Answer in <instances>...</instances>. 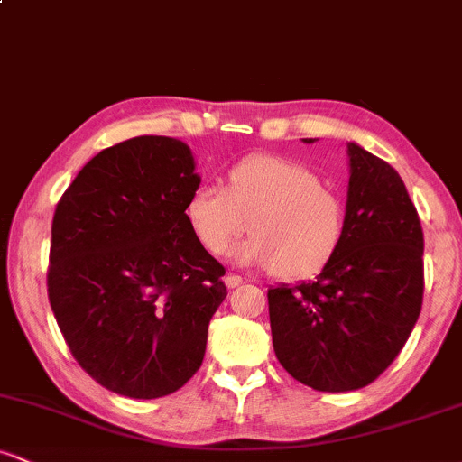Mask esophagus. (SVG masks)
<instances>
[{
	"label": "esophagus",
	"instance_id": "34e87169",
	"mask_svg": "<svg viewBox=\"0 0 462 462\" xmlns=\"http://www.w3.org/2000/svg\"><path fill=\"white\" fill-rule=\"evenodd\" d=\"M224 280H226V286H227V289H235V286H238V284L243 282L241 275H236V273H227Z\"/></svg>",
	"mask_w": 462,
	"mask_h": 462
}]
</instances>
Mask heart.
Here are the masks:
<instances>
[{"instance_id":"obj_1","label":"heart","mask_w":462,"mask_h":462,"mask_svg":"<svg viewBox=\"0 0 462 462\" xmlns=\"http://www.w3.org/2000/svg\"><path fill=\"white\" fill-rule=\"evenodd\" d=\"M201 247L221 256L247 230L254 236L232 249V261L272 267L300 280L321 272L346 235V206L304 164L256 153L227 169L226 189L201 182L184 206Z\"/></svg>"}]
</instances>
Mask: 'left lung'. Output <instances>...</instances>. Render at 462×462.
Instances as JSON below:
<instances>
[{"label": "left lung", "instance_id": "left-lung-1", "mask_svg": "<svg viewBox=\"0 0 462 462\" xmlns=\"http://www.w3.org/2000/svg\"><path fill=\"white\" fill-rule=\"evenodd\" d=\"M347 156L341 247L312 282L267 293L280 365L328 393L374 383L402 352L423 301V230L400 173L356 143Z\"/></svg>", "mask_w": 462, "mask_h": 462}]
</instances>
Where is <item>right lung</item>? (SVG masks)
I'll return each instance as SVG.
<instances>
[{
	"instance_id": "add662e5",
	"label": "right lung",
	"mask_w": 462,
	"mask_h": 462,
	"mask_svg": "<svg viewBox=\"0 0 462 462\" xmlns=\"http://www.w3.org/2000/svg\"><path fill=\"white\" fill-rule=\"evenodd\" d=\"M199 182L187 143L136 136L91 158L58 201L47 295L73 358L113 393L169 395L201 367L227 289L184 217Z\"/></svg>"
}]
</instances>
